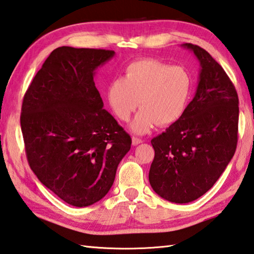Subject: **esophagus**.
Listing matches in <instances>:
<instances>
[{"label": "esophagus", "instance_id": "1", "mask_svg": "<svg viewBox=\"0 0 254 254\" xmlns=\"http://www.w3.org/2000/svg\"><path fill=\"white\" fill-rule=\"evenodd\" d=\"M140 143H143L142 138H138L136 136H133L132 137V144H133V145H137V144H140Z\"/></svg>", "mask_w": 254, "mask_h": 254}]
</instances>
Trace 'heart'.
Masks as SVG:
<instances>
[{"label":"heart","instance_id":"b5f03b06","mask_svg":"<svg viewBox=\"0 0 254 254\" xmlns=\"http://www.w3.org/2000/svg\"><path fill=\"white\" fill-rule=\"evenodd\" d=\"M190 73L182 66H171L156 59H140L126 68V77L112 79L107 97L116 117L131 123L133 132L144 134L158 126L166 127L183 117L191 93Z\"/></svg>","mask_w":254,"mask_h":254}]
</instances>
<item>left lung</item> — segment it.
I'll use <instances>...</instances> for the list:
<instances>
[{
	"label": "left lung",
	"instance_id": "obj_1",
	"mask_svg": "<svg viewBox=\"0 0 254 254\" xmlns=\"http://www.w3.org/2000/svg\"><path fill=\"white\" fill-rule=\"evenodd\" d=\"M200 63L197 91L180 120L151 141L155 156L148 180L157 195L186 203L213 186L238 143L239 99L223 68L205 49L186 43Z\"/></svg>",
	"mask_w": 254,
	"mask_h": 254
}]
</instances>
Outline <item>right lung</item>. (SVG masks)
Returning <instances> with one entry per match:
<instances>
[{"label": "right lung", "instance_id": "1", "mask_svg": "<svg viewBox=\"0 0 254 254\" xmlns=\"http://www.w3.org/2000/svg\"><path fill=\"white\" fill-rule=\"evenodd\" d=\"M113 51L58 47L25 93L21 127L29 166L43 185L74 207L110 190L131 136L103 109L94 70Z\"/></svg>", "mask_w": 254, "mask_h": 254}]
</instances>
